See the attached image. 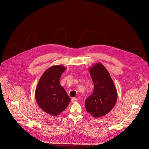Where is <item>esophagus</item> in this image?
I'll list each match as a JSON object with an SVG mask.
<instances>
[{"label":"esophagus","instance_id":"34e87169","mask_svg":"<svg viewBox=\"0 0 149 149\" xmlns=\"http://www.w3.org/2000/svg\"><path fill=\"white\" fill-rule=\"evenodd\" d=\"M77 98H72V103H75V102H77Z\"/></svg>","mask_w":149,"mask_h":149}]
</instances>
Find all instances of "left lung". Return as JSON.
Masks as SVG:
<instances>
[{"instance_id": "obj_1", "label": "left lung", "mask_w": 149, "mask_h": 149, "mask_svg": "<svg viewBox=\"0 0 149 149\" xmlns=\"http://www.w3.org/2000/svg\"><path fill=\"white\" fill-rule=\"evenodd\" d=\"M94 83L92 94L85 101L86 111L94 117L103 116L116 104L117 92L114 82L105 67L100 63L89 69Z\"/></svg>"}]
</instances>
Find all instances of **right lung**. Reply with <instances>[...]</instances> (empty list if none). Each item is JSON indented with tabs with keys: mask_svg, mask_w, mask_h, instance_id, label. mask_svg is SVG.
<instances>
[{
	"mask_svg": "<svg viewBox=\"0 0 149 149\" xmlns=\"http://www.w3.org/2000/svg\"><path fill=\"white\" fill-rule=\"evenodd\" d=\"M66 69L62 65L51 66L43 73L36 88L35 99L38 104L52 116L62 113L71 101L59 81Z\"/></svg>",
	"mask_w": 149,
	"mask_h": 149,
	"instance_id": "obj_1",
	"label": "right lung"
}]
</instances>
